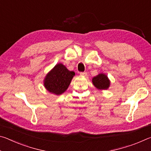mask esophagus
Returning a JSON list of instances; mask_svg holds the SVG:
<instances>
[{"label": "esophagus", "instance_id": "34e87169", "mask_svg": "<svg viewBox=\"0 0 151 151\" xmlns=\"http://www.w3.org/2000/svg\"><path fill=\"white\" fill-rule=\"evenodd\" d=\"M80 75L81 76H86V75H87V73H86V72H83V73H81Z\"/></svg>", "mask_w": 151, "mask_h": 151}]
</instances>
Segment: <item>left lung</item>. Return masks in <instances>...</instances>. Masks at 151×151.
I'll return each instance as SVG.
<instances>
[{"mask_svg": "<svg viewBox=\"0 0 151 151\" xmlns=\"http://www.w3.org/2000/svg\"><path fill=\"white\" fill-rule=\"evenodd\" d=\"M92 83L99 90H107L111 85V81L107 75L104 73H100L93 78Z\"/></svg>", "mask_w": 151, "mask_h": 151, "instance_id": "8db88e82", "label": "left lung"}]
</instances>
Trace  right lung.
Here are the masks:
<instances>
[{
    "instance_id": "right-lung-1",
    "label": "right lung",
    "mask_w": 151,
    "mask_h": 151,
    "mask_svg": "<svg viewBox=\"0 0 151 151\" xmlns=\"http://www.w3.org/2000/svg\"><path fill=\"white\" fill-rule=\"evenodd\" d=\"M74 71H70L62 63L57 64L44 79V86L49 93L60 95L67 90L73 76Z\"/></svg>"
}]
</instances>
